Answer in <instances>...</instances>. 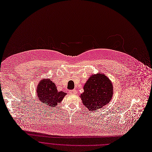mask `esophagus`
<instances>
[{
    "mask_svg": "<svg viewBox=\"0 0 152 152\" xmlns=\"http://www.w3.org/2000/svg\"><path fill=\"white\" fill-rule=\"evenodd\" d=\"M69 93L70 94H76L77 93V91L76 90H73L69 91Z\"/></svg>",
    "mask_w": 152,
    "mask_h": 152,
    "instance_id": "1",
    "label": "esophagus"
}]
</instances>
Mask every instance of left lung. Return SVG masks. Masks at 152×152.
<instances>
[{
    "instance_id": "left-lung-1",
    "label": "left lung",
    "mask_w": 152,
    "mask_h": 152,
    "mask_svg": "<svg viewBox=\"0 0 152 152\" xmlns=\"http://www.w3.org/2000/svg\"><path fill=\"white\" fill-rule=\"evenodd\" d=\"M80 97L83 104L91 111L101 108L112 100L113 88L110 80L105 75H92L84 87Z\"/></svg>"
}]
</instances>
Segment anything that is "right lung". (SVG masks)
I'll return each mask as SVG.
<instances>
[{
	"label": "right lung",
	"mask_w": 152,
	"mask_h": 152,
	"mask_svg": "<svg viewBox=\"0 0 152 152\" xmlns=\"http://www.w3.org/2000/svg\"><path fill=\"white\" fill-rule=\"evenodd\" d=\"M37 94L40 101L50 108L59 104L66 94L58 91L56 85L50 79H42L37 86Z\"/></svg>",
	"instance_id": "obj_1"
}]
</instances>
